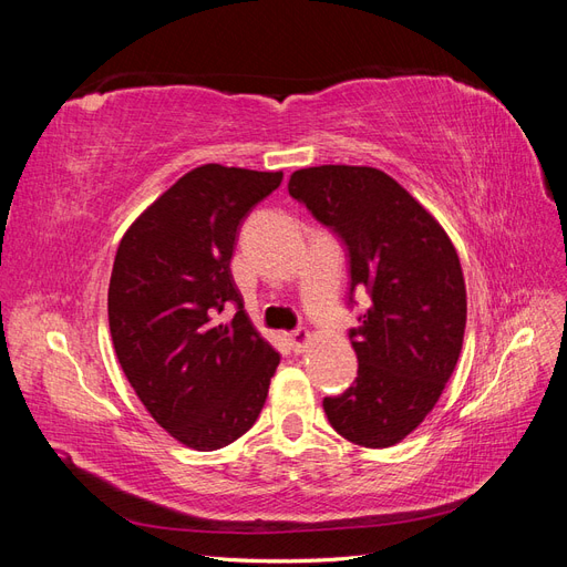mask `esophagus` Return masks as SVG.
Instances as JSON below:
<instances>
[{
    "label": "esophagus",
    "mask_w": 567,
    "mask_h": 567,
    "mask_svg": "<svg viewBox=\"0 0 567 567\" xmlns=\"http://www.w3.org/2000/svg\"><path fill=\"white\" fill-rule=\"evenodd\" d=\"M288 340H290V348H293L296 352H305V348L310 346V340H312V336H310V331H305V329H298V331H293L288 336Z\"/></svg>",
    "instance_id": "34e87169"
}]
</instances>
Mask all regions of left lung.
<instances>
[{
    "label": "left lung",
    "mask_w": 567,
    "mask_h": 567,
    "mask_svg": "<svg viewBox=\"0 0 567 567\" xmlns=\"http://www.w3.org/2000/svg\"><path fill=\"white\" fill-rule=\"evenodd\" d=\"M288 194L348 250L350 293L369 310L350 329L357 379L323 411L336 433L362 447H392L435 406L458 362L466 284L437 219L375 167L319 165L290 175Z\"/></svg>",
    "instance_id": "8db88e82"
}]
</instances>
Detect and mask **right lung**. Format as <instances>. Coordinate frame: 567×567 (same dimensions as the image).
Instances as JSON below:
<instances>
[{
  "instance_id": "right-lung-1",
  "label": "right lung",
  "mask_w": 567,
  "mask_h": 567,
  "mask_svg": "<svg viewBox=\"0 0 567 567\" xmlns=\"http://www.w3.org/2000/svg\"><path fill=\"white\" fill-rule=\"evenodd\" d=\"M284 173L200 165L146 208L117 246L111 338L148 414L198 452L227 447L260 416L279 352L255 331L231 277L241 221ZM234 303L237 315H216Z\"/></svg>"
}]
</instances>
